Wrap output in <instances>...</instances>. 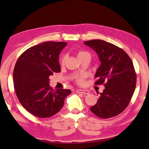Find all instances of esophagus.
<instances>
[{
	"label": "esophagus",
	"mask_w": 149,
	"mask_h": 149,
	"mask_svg": "<svg viewBox=\"0 0 149 149\" xmlns=\"http://www.w3.org/2000/svg\"><path fill=\"white\" fill-rule=\"evenodd\" d=\"M76 92L78 93H82V94H84V95H88L89 93V92L87 90H84V89H77Z\"/></svg>",
	"instance_id": "esophagus-1"
}]
</instances>
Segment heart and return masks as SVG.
Instances as JSON below:
<instances>
[{"label":"heart","instance_id":"obj_1","mask_svg":"<svg viewBox=\"0 0 149 149\" xmlns=\"http://www.w3.org/2000/svg\"><path fill=\"white\" fill-rule=\"evenodd\" d=\"M89 54L88 52H85V51H82V50H80L77 52V57L78 58H79L82 57L83 56H84L85 54ZM65 56H62L61 57V58H60V62H61L62 64H64L65 63ZM85 77H86V75L85 74H81V75H77L76 77L75 78V82L77 83L78 85H82L84 84V81L85 79Z\"/></svg>","mask_w":149,"mask_h":149}]
</instances>
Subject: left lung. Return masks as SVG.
<instances>
[{"label":"left lung","mask_w":149,"mask_h":149,"mask_svg":"<svg viewBox=\"0 0 149 149\" xmlns=\"http://www.w3.org/2000/svg\"><path fill=\"white\" fill-rule=\"evenodd\" d=\"M84 44L95 50L101 62L95 84L105 87L90 110L100 118L116 116L127 107L135 91L137 75L133 62L124 50L110 42L95 39Z\"/></svg>","instance_id":"obj_1"}]
</instances>
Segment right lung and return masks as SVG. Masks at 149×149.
<instances>
[{
  "label": "right lung",
  "mask_w": 149,
  "mask_h": 149,
  "mask_svg": "<svg viewBox=\"0 0 149 149\" xmlns=\"http://www.w3.org/2000/svg\"><path fill=\"white\" fill-rule=\"evenodd\" d=\"M65 42L48 41L35 45L20 55L15 65L13 79L19 102L31 114L51 117L62 109L70 89H53L49 77L60 72L58 58Z\"/></svg>",
  "instance_id": "obj_1"
}]
</instances>
